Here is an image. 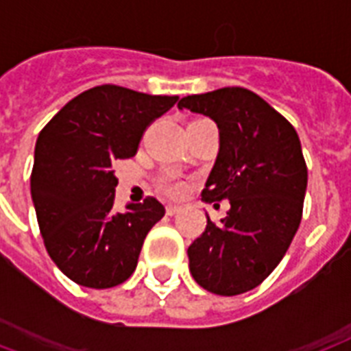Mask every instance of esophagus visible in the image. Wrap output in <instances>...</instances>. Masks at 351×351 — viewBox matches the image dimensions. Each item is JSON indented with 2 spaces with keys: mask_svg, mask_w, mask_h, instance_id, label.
Listing matches in <instances>:
<instances>
[{
  "mask_svg": "<svg viewBox=\"0 0 351 351\" xmlns=\"http://www.w3.org/2000/svg\"><path fill=\"white\" fill-rule=\"evenodd\" d=\"M180 206H175V204H169V206H167V208H165V211H167V215H169V217H173V215H176V213H180Z\"/></svg>",
  "mask_w": 351,
  "mask_h": 351,
  "instance_id": "esophagus-1",
  "label": "esophagus"
}]
</instances>
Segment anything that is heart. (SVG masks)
Instances as JSON below:
<instances>
[{"label": "heart", "mask_w": 351, "mask_h": 351, "mask_svg": "<svg viewBox=\"0 0 351 351\" xmlns=\"http://www.w3.org/2000/svg\"><path fill=\"white\" fill-rule=\"evenodd\" d=\"M158 189H160V193H164L165 197L178 198V197H182L184 193H186L187 186H186V182L178 180L176 176L164 175L158 180Z\"/></svg>", "instance_id": "obj_1"}]
</instances>
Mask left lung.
Masks as SVG:
<instances>
[{"instance_id": "8db88e82", "label": "left lung", "mask_w": 351, "mask_h": 351, "mask_svg": "<svg viewBox=\"0 0 351 351\" xmlns=\"http://www.w3.org/2000/svg\"><path fill=\"white\" fill-rule=\"evenodd\" d=\"M178 109L219 125V156L202 200L231 206L220 224L208 217L206 231L187 247L189 271L211 293H245L278 266L299 230L308 186L299 134L244 87L186 96Z\"/></svg>"}]
</instances>
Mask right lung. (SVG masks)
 Listing matches in <instances>:
<instances>
[{"mask_svg":"<svg viewBox=\"0 0 351 351\" xmlns=\"http://www.w3.org/2000/svg\"><path fill=\"white\" fill-rule=\"evenodd\" d=\"M176 100L98 85L41 129L30 175L36 217L54 264L80 286L125 282L149 230L165 215L154 197L117 211L112 164L134 156L145 129Z\"/></svg>","mask_w":351,"mask_h":351,"instance_id":"add662e5","label":"right lung"}]
</instances>
